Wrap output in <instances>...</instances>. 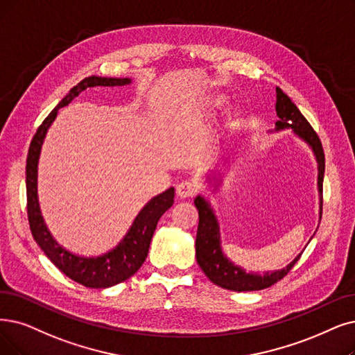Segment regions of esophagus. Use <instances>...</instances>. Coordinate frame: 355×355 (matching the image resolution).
<instances>
[{"instance_id":"34e87169","label":"esophagus","mask_w":355,"mask_h":355,"mask_svg":"<svg viewBox=\"0 0 355 355\" xmlns=\"http://www.w3.org/2000/svg\"><path fill=\"white\" fill-rule=\"evenodd\" d=\"M176 192H178V195L182 198V200H185V198H191V196H195V195H196L198 187L195 185L193 182L185 180V182H180L179 185L176 187Z\"/></svg>"}]
</instances>
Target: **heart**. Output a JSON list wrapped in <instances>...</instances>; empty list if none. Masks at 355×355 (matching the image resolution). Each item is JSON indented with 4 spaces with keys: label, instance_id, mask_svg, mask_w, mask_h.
I'll return each mask as SVG.
<instances>
[{
    "label": "heart",
    "instance_id": "obj_1",
    "mask_svg": "<svg viewBox=\"0 0 355 355\" xmlns=\"http://www.w3.org/2000/svg\"><path fill=\"white\" fill-rule=\"evenodd\" d=\"M225 103V96L224 94H211L208 97H205L204 101L200 105V110L202 113H211L217 109H220L223 105ZM242 122V118H240V113L239 112H232L229 116L225 119V125L227 128H236V126L240 125Z\"/></svg>",
    "mask_w": 355,
    "mask_h": 355
}]
</instances>
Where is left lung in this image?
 <instances>
[{"label": "left lung", "instance_id": "left-lung-1", "mask_svg": "<svg viewBox=\"0 0 355 355\" xmlns=\"http://www.w3.org/2000/svg\"><path fill=\"white\" fill-rule=\"evenodd\" d=\"M277 115L279 121L275 122L277 131L293 128L294 134L299 135L302 139L313 150L316 160L319 164V176H318V187L319 193L322 195L323 191V173H324V154L320 139L316 131L311 128V125L307 119L302 115L293 102L291 98L277 87V105H275ZM195 207L200 214V224H198L196 232V262L201 266L204 274L214 282L216 286L232 290V291H258L274 286L275 282L284 278L294 263L300 259L302 253L297 257L290 265L279 269L275 272H265L263 275L258 274H248L245 269L236 266L232 261L224 257L220 246V227L217 218L214 216L208 201L204 198L196 196L195 198ZM320 218H322V200H320Z\"/></svg>", "mask_w": 355, "mask_h": 355}]
</instances>
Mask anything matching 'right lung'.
Here are the masks:
<instances>
[{
    "label": "right lung",
    "mask_w": 355,
    "mask_h": 355,
    "mask_svg": "<svg viewBox=\"0 0 355 355\" xmlns=\"http://www.w3.org/2000/svg\"><path fill=\"white\" fill-rule=\"evenodd\" d=\"M130 78H107V77H87L80 81L77 86L69 90V93L56 105L37 128L27 154L26 164V191H27V217H29L31 230L36 243L45 252L51 262L64 272L68 278L78 282V284L89 288H107L116 286L132 277L139 266L144 263L151 239L160 217L173 205L175 189L170 188L163 193L154 196L147 205L139 211L134 220L131 229L122 239V242L107 253L97 258H83L65 250L55 242L46 229L44 217L40 214L37 200V162L40 147L44 143L46 131L58 115V110L67 106L74 97L87 87L94 86H125L130 84Z\"/></svg>",
    "instance_id": "obj_1"
}]
</instances>
